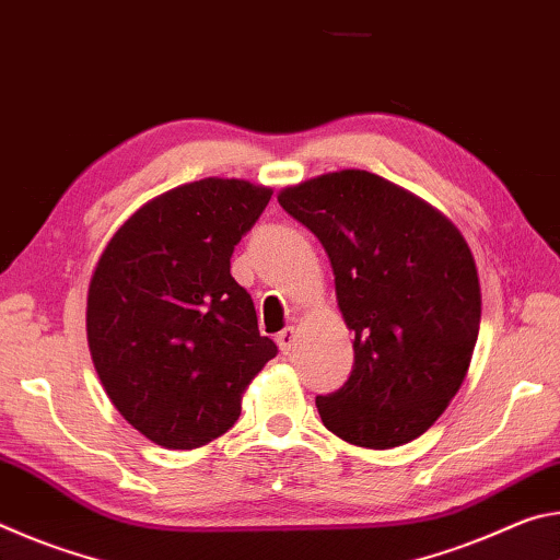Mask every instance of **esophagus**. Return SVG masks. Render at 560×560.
I'll list each match as a JSON object with an SVG mask.
<instances>
[{
	"label": "esophagus",
	"instance_id": "esophagus-1",
	"mask_svg": "<svg viewBox=\"0 0 560 560\" xmlns=\"http://www.w3.org/2000/svg\"><path fill=\"white\" fill-rule=\"evenodd\" d=\"M277 343L281 348V353H291V348L296 346V328H283L281 334H277Z\"/></svg>",
	"mask_w": 560,
	"mask_h": 560
}]
</instances>
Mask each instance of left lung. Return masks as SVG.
I'll list each match as a JSON object with an SVG mask.
<instances>
[{
    "label": "left lung",
    "mask_w": 560,
    "mask_h": 560,
    "mask_svg": "<svg viewBox=\"0 0 560 560\" xmlns=\"http://www.w3.org/2000/svg\"><path fill=\"white\" fill-rule=\"evenodd\" d=\"M318 236L353 330V371L318 395L326 428L358 447L390 450L428 432L469 371L481 320L477 264L447 217L365 170H340L279 192Z\"/></svg>",
    "instance_id": "left-lung-1"
}]
</instances>
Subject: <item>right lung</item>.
<instances>
[{"label":"right lung","instance_id":"right-lung-1","mask_svg":"<svg viewBox=\"0 0 560 560\" xmlns=\"http://www.w3.org/2000/svg\"><path fill=\"white\" fill-rule=\"evenodd\" d=\"M271 189L205 177L122 222L93 269L86 334L116 410L150 442L195 450L240 420L252 377L279 353L232 279L234 246Z\"/></svg>","mask_w":560,"mask_h":560}]
</instances>
